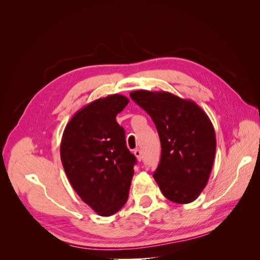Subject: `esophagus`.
Here are the masks:
<instances>
[{"instance_id": "obj_1", "label": "esophagus", "mask_w": 260, "mask_h": 260, "mask_svg": "<svg viewBox=\"0 0 260 260\" xmlns=\"http://www.w3.org/2000/svg\"><path fill=\"white\" fill-rule=\"evenodd\" d=\"M135 155L137 157V159L139 161H141V159H142V152H141V149H139V148L135 149Z\"/></svg>"}]
</instances>
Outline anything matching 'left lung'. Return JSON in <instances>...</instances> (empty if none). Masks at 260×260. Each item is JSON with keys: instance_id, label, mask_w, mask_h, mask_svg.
Wrapping results in <instances>:
<instances>
[{"instance_id": "1", "label": "left lung", "mask_w": 260, "mask_h": 260, "mask_svg": "<svg viewBox=\"0 0 260 260\" xmlns=\"http://www.w3.org/2000/svg\"><path fill=\"white\" fill-rule=\"evenodd\" d=\"M131 99L151 116L161 156L154 179L169 201L187 204L206 186L216 154V135L207 114L169 92L133 91Z\"/></svg>"}]
</instances>
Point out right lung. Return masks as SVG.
I'll use <instances>...</instances> for the list:
<instances>
[{"label":"right lung","mask_w":260,"mask_h":260,"mask_svg":"<svg viewBox=\"0 0 260 260\" xmlns=\"http://www.w3.org/2000/svg\"><path fill=\"white\" fill-rule=\"evenodd\" d=\"M129 100L113 94L93 101L67 123L60 159L70 184L100 216H112L128 200L136 156L125 145L116 116Z\"/></svg>","instance_id":"right-lung-1"}]
</instances>
